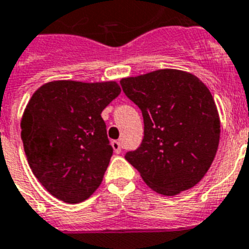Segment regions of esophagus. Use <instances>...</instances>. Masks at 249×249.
Masks as SVG:
<instances>
[{"label": "esophagus", "instance_id": "1", "mask_svg": "<svg viewBox=\"0 0 249 249\" xmlns=\"http://www.w3.org/2000/svg\"><path fill=\"white\" fill-rule=\"evenodd\" d=\"M112 147H113V150H114V153H116V154L121 153V142H120V141H117V140L112 141Z\"/></svg>", "mask_w": 249, "mask_h": 249}]
</instances>
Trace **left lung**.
Masks as SVG:
<instances>
[{"label":"left lung","instance_id":"obj_1","mask_svg":"<svg viewBox=\"0 0 249 249\" xmlns=\"http://www.w3.org/2000/svg\"><path fill=\"white\" fill-rule=\"evenodd\" d=\"M121 86L143 117L142 142L126 153L127 161L164 196L196 186L211 166L220 139L210 90L192 73L169 69L122 79Z\"/></svg>","mask_w":249,"mask_h":249}]
</instances>
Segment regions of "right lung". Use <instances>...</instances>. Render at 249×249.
<instances>
[{
	"mask_svg": "<svg viewBox=\"0 0 249 249\" xmlns=\"http://www.w3.org/2000/svg\"><path fill=\"white\" fill-rule=\"evenodd\" d=\"M114 81H53L29 100L21 140L30 169L52 196L67 203L100 186L113 149L102 112L120 95Z\"/></svg>",
	"mask_w": 249,
	"mask_h": 249,
	"instance_id": "right-lung-1",
	"label": "right lung"
}]
</instances>
